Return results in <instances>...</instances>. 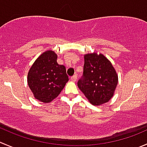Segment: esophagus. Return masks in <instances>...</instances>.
Returning a JSON list of instances; mask_svg holds the SVG:
<instances>
[{
    "label": "esophagus",
    "instance_id": "34e87169",
    "mask_svg": "<svg viewBox=\"0 0 147 147\" xmlns=\"http://www.w3.org/2000/svg\"><path fill=\"white\" fill-rule=\"evenodd\" d=\"M77 78H78V77H77L76 75H73V76H72V77H71L70 80L72 81V82H76V81H77Z\"/></svg>",
    "mask_w": 147,
    "mask_h": 147
}]
</instances>
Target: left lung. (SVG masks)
<instances>
[{
    "mask_svg": "<svg viewBox=\"0 0 147 147\" xmlns=\"http://www.w3.org/2000/svg\"><path fill=\"white\" fill-rule=\"evenodd\" d=\"M84 60L83 75L78 80V88L92 105L108 102L119 81L111 62L103 55L95 52L85 55Z\"/></svg>",
    "mask_w": 147,
    "mask_h": 147,
    "instance_id": "1",
    "label": "left lung"
}]
</instances>
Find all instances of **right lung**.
I'll return each instance as SVG.
<instances>
[{
	"instance_id": "1",
	"label": "right lung",
	"mask_w": 147,
	"mask_h": 147,
	"mask_svg": "<svg viewBox=\"0 0 147 147\" xmlns=\"http://www.w3.org/2000/svg\"><path fill=\"white\" fill-rule=\"evenodd\" d=\"M57 55L54 51L42 53L30 68L27 82L34 96L48 103L59 95L69 80L64 65H58Z\"/></svg>"
}]
</instances>
